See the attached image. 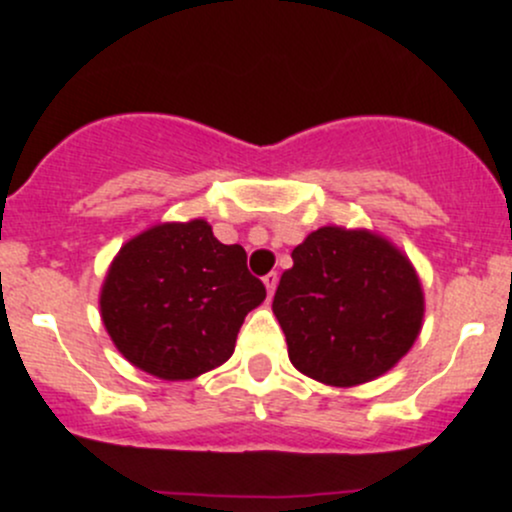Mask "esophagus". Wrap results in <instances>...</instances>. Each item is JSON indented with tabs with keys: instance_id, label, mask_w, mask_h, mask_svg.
I'll return each instance as SVG.
<instances>
[{
	"instance_id": "obj_1",
	"label": "esophagus",
	"mask_w": 512,
	"mask_h": 512,
	"mask_svg": "<svg viewBox=\"0 0 512 512\" xmlns=\"http://www.w3.org/2000/svg\"><path fill=\"white\" fill-rule=\"evenodd\" d=\"M277 280H280V275H277V272H267L265 277H262V282H265V287H267V294H275V289H277Z\"/></svg>"
}]
</instances>
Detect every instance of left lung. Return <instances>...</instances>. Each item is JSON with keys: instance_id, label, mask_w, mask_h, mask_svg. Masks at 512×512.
Returning <instances> with one entry per match:
<instances>
[{"instance_id": "obj_1", "label": "left lung", "mask_w": 512, "mask_h": 512, "mask_svg": "<svg viewBox=\"0 0 512 512\" xmlns=\"http://www.w3.org/2000/svg\"><path fill=\"white\" fill-rule=\"evenodd\" d=\"M272 312L294 369L329 386L386 374L414 347L423 289L409 257L369 230L327 225L292 250Z\"/></svg>"}]
</instances>
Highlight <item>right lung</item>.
I'll return each instance as SVG.
<instances>
[{
  "mask_svg": "<svg viewBox=\"0 0 512 512\" xmlns=\"http://www.w3.org/2000/svg\"><path fill=\"white\" fill-rule=\"evenodd\" d=\"M265 294L245 250L223 245L205 220L163 223L118 250L101 287V319L133 366L185 381L230 359Z\"/></svg>",
  "mask_w": 512,
  "mask_h": 512,
  "instance_id": "obj_1",
  "label": "right lung"
}]
</instances>
